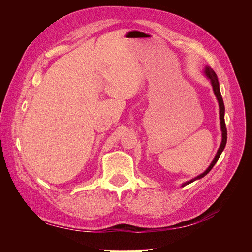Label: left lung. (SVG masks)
<instances>
[{"label":"left lung","mask_w":252,"mask_h":252,"mask_svg":"<svg viewBox=\"0 0 252 252\" xmlns=\"http://www.w3.org/2000/svg\"><path fill=\"white\" fill-rule=\"evenodd\" d=\"M204 73L206 74V77H207V78L210 80V82H211V85H212V87H213V91H215V94H216V96H217V98H218V101H219V106H220V129H222V144H220V148H219V150H218V154H217V156L215 157V159H213L212 163L210 164V166H209L208 168H207V170H206L205 172H203L202 174L197 175L196 178H194V179H192V180H190L189 182L184 183V184L182 185V187H184V186H186V185L190 184V183L194 182L195 180H199V179H201V178L205 177V175L207 174V173H208V172L213 168V166H215V165H216V163L218 162V159H219V158H220V154H222V151L224 150V148H225V146H226V143H227V128H226L225 119H224V114H225V106H224V102H223V97H222V95H220V85H219L218 77H217L216 72L213 71L210 67H206V68H205V71H204Z\"/></svg>","instance_id":"left-lung-1"}]
</instances>
